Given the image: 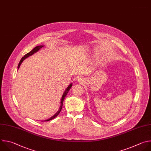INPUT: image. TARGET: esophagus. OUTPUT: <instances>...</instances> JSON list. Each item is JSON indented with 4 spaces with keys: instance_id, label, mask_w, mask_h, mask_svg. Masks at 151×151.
Segmentation results:
<instances>
[{
    "instance_id": "34e87169",
    "label": "esophagus",
    "mask_w": 151,
    "mask_h": 151,
    "mask_svg": "<svg viewBox=\"0 0 151 151\" xmlns=\"http://www.w3.org/2000/svg\"><path fill=\"white\" fill-rule=\"evenodd\" d=\"M78 81L79 83H83L84 81V78H83V77H80L78 79Z\"/></svg>"
}]
</instances>
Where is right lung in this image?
<instances>
[{
    "label": "right lung",
    "mask_w": 151,
    "mask_h": 151,
    "mask_svg": "<svg viewBox=\"0 0 151 151\" xmlns=\"http://www.w3.org/2000/svg\"><path fill=\"white\" fill-rule=\"evenodd\" d=\"M42 47H43V46H36V47H35L32 50H31V51H30L29 52H28V53H27V54H25V55L24 56V57H22V58H21V59L20 60L19 63V64H18V70L19 69V67H20V65L21 64V63H22V61H24V60L25 59H26L27 58H28L29 56H31V55H33L35 53H36V52H37V51H38L40 49H41ZM72 85H73L72 84H70L68 86V87L66 88V90H65L64 93H63V96H62V99H61V106H60L59 109L57 111V112H56L55 115H53V116H52L51 118H49V119H47L45 120V122H48V121H50V120H51V119H52L55 118L56 116H57L58 115V114L60 113V112H61V109H62L63 105V102H64V99H65V98L66 95H67V93H68V91L70 90V89L71 88Z\"/></svg>",
    "instance_id": "1"
}]
</instances>
